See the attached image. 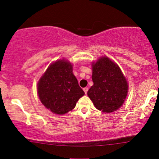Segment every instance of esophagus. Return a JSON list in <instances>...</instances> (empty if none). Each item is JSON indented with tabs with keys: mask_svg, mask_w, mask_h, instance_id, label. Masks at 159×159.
<instances>
[{
	"mask_svg": "<svg viewBox=\"0 0 159 159\" xmlns=\"http://www.w3.org/2000/svg\"><path fill=\"white\" fill-rule=\"evenodd\" d=\"M84 92H85V93H87V92H88V91H89V89H88V88H84Z\"/></svg>",
	"mask_w": 159,
	"mask_h": 159,
	"instance_id": "34e87169",
	"label": "esophagus"
}]
</instances>
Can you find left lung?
Returning <instances> with one entry per match:
<instances>
[{"mask_svg":"<svg viewBox=\"0 0 159 159\" xmlns=\"http://www.w3.org/2000/svg\"><path fill=\"white\" fill-rule=\"evenodd\" d=\"M93 85L88 96L95 107L104 113L118 110L126 98L127 80L117 64L108 57H101L92 64Z\"/></svg>","mask_w":159,"mask_h":159,"instance_id":"1","label":"left lung"}]
</instances>
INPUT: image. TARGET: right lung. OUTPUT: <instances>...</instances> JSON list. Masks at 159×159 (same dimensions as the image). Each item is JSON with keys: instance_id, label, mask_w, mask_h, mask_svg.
<instances>
[{"instance_id": "add662e5", "label": "right lung", "mask_w": 159, "mask_h": 159, "mask_svg": "<svg viewBox=\"0 0 159 159\" xmlns=\"http://www.w3.org/2000/svg\"><path fill=\"white\" fill-rule=\"evenodd\" d=\"M39 97L45 107L63 115L75 108L85 94L73 73V66L64 59L51 63L37 86Z\"/></svg>"}]
</instances>
